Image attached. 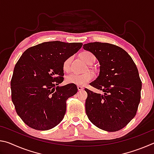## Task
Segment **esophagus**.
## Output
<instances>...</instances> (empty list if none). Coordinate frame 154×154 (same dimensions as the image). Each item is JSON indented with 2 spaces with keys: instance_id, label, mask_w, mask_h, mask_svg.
Segmentation results:
<instances>
[{
  "instance_id": "1",
  "label": "esophagus",
  "mask_w": 154,
  "mask_h": 154,
  "mask_svg": "<svg viewBox=\"0 0 154 154\" xmlns=\"http://www.w3.org/2000/svg\"><path fill=\"white\" fill-rule=\"evenodd\" d=\"M77 89H78V90H83V88L82 87V86H80V85H78Z\"/></svg>"
}]
</instances>
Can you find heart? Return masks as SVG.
I'll use <instances>...</instances> for the list:
<instances>
[{
  "mask_svg": "<svg viewBox=\"0 0 154 154\" xmlns=\"http://www.w3.org/2000/svg\"><path fill=\"white\" fill-rule=\"evenodd\" d=\"M81 58L85 63L90 64L93 61H94V56L90 51H83L81 54ZM72 58H68L66 59L63 63V69L64 71L69 72L70 71V65H71ZM94 75L90 72H88L86 73L78 75L72 73L66 77V82L68 83H72L77 85H84L86 83H89L93 79Z\"/></svg>",
  "mask_w": 154,
  "mask_h": 154,
  "instance_id": "obj_1",
  "label": "heart"
}]
</instances>
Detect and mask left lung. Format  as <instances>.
<instances>
[{"label":"left lung","instance_id":"8db88e82","mask_svg":"<svg viewBox=\"0 0 154 154\" xmlns=\"http://www.w3.org/2000/svg\"><path fill=\"white\" fill-rule=\"evenodd\" d=\"M100 64L98 77L90 84L103 94L85 88V112L98 128L116 132L123 128L136 116L142 83L136 64L127 52L107 43L83 45Z\"/></svg>","mask_w":154,"mask_h":154}]
</instances>
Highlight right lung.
<instances>
[{
	"mask_svg": "<svg viewBox=\"0 0 154 154\" xmlns=\"http://www.w3.org/2000/svg\"><path fill=\"white\" fill-rule=\"evenodd\" d=\"M82 43L49 41L27 49L15 64L11 81V99L18 116L33 129L47 130L60 123L66 101L77 92L75 84L60 86L63 63Z\"/></svg>",
	"mask_w": 154,
	"mask_h": 154,
	"instance_id": "add662e5",
	"label": "right lung"
}]
</instances>
